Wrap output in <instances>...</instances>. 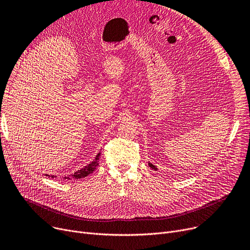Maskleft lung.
<instances>
[{
	"label": "left lung",
	"mask_w": 250,
	"mask_h": 250,
	"mask_svg": "<svg viewBox=\"0 0 250 250\" xmlns=\"http://www.w3.org/2000/svg\"><path fill=\"white\" fill-rule=\"evenodd\" d=\"M149 166L152 168V169H155V170H157V168H156V166L155 165H153L152 163H149Z\"/></svg>",
	"instance_id": "left-lung-1"
}]
</instances>
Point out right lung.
<instances>
[{
	"label": "right lung",
	"mask_w": 250,
	"mask_h": 250,
	"mask_svg": "<svg viewBox=\"0 0 250 250\" xmlns=\"http://www.w3.org/2000/svg\"><path fill=\"white\" fill-rule=\"evenodd\" d=\"M99 157H100V152L96 155L95 159L92 161L90 164H88L87 166H85L84 168L78 170V171H76L74 174H71L70 176H64L63 179H71V178H74V179H80V178H83V177H86L88 176L89 174H91L92 172L94 171V170L96 169V167L99 165ZM48 177L51 176V178H55L56 176L55 175H46Z\"/></svg>",
	"instance_id": "add662e5"
}]
</instances>
